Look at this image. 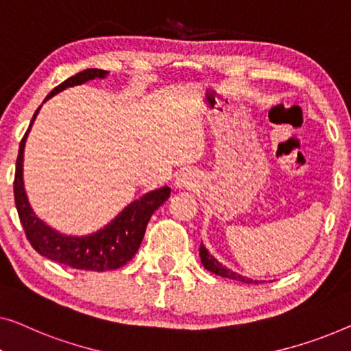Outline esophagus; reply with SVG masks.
<instances>
[{
  "label": "esophagus",
  "mask_w": 351,
  "mask_h": 351,
  "mask_svg": "<svg viewBox=\"0 0 351 351\" xmlns=\"http://www.w3.org/2000/svg\"><path fill=\"white\" fill-rule=\"evenodd\" d=\"M194 184H195V176L189 170L180 171V175L176 176V186L178 187H192Z\"/></svg>",
  "instance_id": "esophagus-1"
}]
</instances>
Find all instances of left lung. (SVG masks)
Masks as SVG:
<instances>
[{
  "label": "left lung",
  "mask_w": 351,
  "mask_h": 351,
  "mask_svg": "<svg viewBox=\"0 0 351 351\" xmlns=\"http://www.w3.org/2000/svg\"><path fill=\"white\" fill-rule=\"evenodd\" d=\"M200 259H202V264L205 265L206 270H210V272H213L219 276H224V278H230V280H237V281H241V283H258V281H253L250 278H246V276H241L239 274L232 272V270L226 269L223 264H219L218 261H216L213 256L208 253V250L205 248L204 245H200Z\"/></svg>",
  "instance_id": "8db88e82"
}]
</instances>
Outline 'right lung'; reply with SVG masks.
<instances>
[{
    "label": "right lung",
    "mask_w": 351,
    "mask_h": 351,
    "mask_svg": "<svg viewBox=\"0 0 351 351\" xmlns=\"http://www.w3.org/2000/svg\"><path fill=\"white\" fill-rule=\"evenodd\" d=\"M108 71L105 70L88 68V70L77 73L58 84L46 97V100L62 92L63 88L79 86V84L95 77H105ZM38 111L39 108L34 112L32 124ZM28 130L19 146L16 176H14V200H16L19 219L25 230L29 245L44 258L79 270L105 272V270H114L125 265L140 248L152 213L170 197V187H160V189L152 191L149 194L143 195L141 199L132 202L111 224L98 230L97 234L88 237H68L58 234L36 218L27 200L25 189H23L22 160Z\"/></svg>",
    "instance_id": "1"
}]
</instances>
